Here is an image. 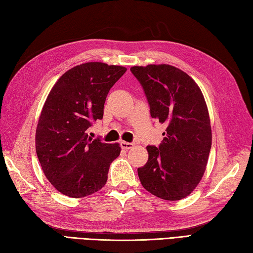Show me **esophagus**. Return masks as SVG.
I'll return each mask as SVG.
<instances>
[{
	"instance_id": "1",
	"label": "esophagus",
	"mask_w": 253,
	"mask_h": 253,
	"mask_svg": "<svg viewBox=\"0 0 253 253\" xmlns=\"http://www.w3.org/2000/svg\"><path fill=\"white\" fill-rule=\"evenodd\" d=\"M120 145L123 149H130L134 146L133 143H128V142H126V141H121L120 142Z\"/></svg>"
}]
</instances>
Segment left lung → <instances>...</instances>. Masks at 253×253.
I'll use <instances>...</instances> for the list:
<instances>
[{
  "mask_svg": "<svg viewBox=\"0 0 253 253\" xmlns=\"http://www.w3.org/2000/svg\"><path fill=\"white\" fill-rule=\"evenodd\" d=\"M154 119L166 123L159 146L146 147L148 161L137 169L141 183L163 200L178 201L202 179L212 146L209 110L198 84L168 64L132 66Z\"/></svg>",
  "mask_w": 253,
  "mask_h": 253,
  "instance_id": "obj_1",
  "label": "left lung"
}]
</instances>
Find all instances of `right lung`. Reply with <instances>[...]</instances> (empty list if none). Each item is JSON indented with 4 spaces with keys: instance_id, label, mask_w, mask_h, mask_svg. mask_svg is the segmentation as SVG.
Listing matches in <instances>:
<instances>
[{
    "instance_id": "right-lung-1",
    "label": "right lung",
    "mask_w": 253,
    "mask_h": 253,
    "mask_svg": "<svg viewBox=\"0 0 253 253\" xmlns=\"http://www.w3.org/2000/svg\"><path fill=\"white\" fill-rule=\"evenodd\" d=\"M126 71L101 62L83 63L65 72L49 92L36 130V153L50 183L66 197L100 190L120 155L119 144L92 140L86 130L102 119L108 92Z\"/></svg>"
}]
</instances>
